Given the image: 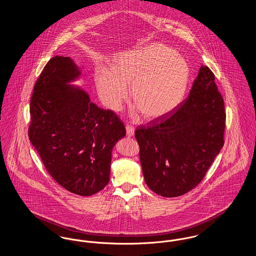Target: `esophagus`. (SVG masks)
<instances>
[{
	"label": "esophagus",
	"instance_id": "obj_1",
	"mask_svg": "<svg viewBox=\"0 0 256 256\" xmlns=\"http://www.w3.org/2000/svg\"><path fill=\"white\" fill-rule=\"evenodd\" d=\"M126 136H128V137H132V136H134V128L132 126L128 124V126H126Z\"/></svg>",
	"mask_w": 256,
	"mask_h": 256
}]
</instances>
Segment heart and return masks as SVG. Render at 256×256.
Wrapping results in <instances>:
<instances>
[{"mask_svg": "<svg viewBox=\"0 0 256 256\" xmlns=\"http://www.w3.org/2000/svg\"><path fill=\"white\" fill-rule=\"evenodd\" d=\"M190 80L188 63L174 50L162 44L119 56L112 72L100 69L95 74L98 94L104 104L120 111L132 98L146 120L159 119L176 108L185 97Z\"/></svg>", "mask_w": 256, "mask_h": 256, "instance_id": "obj_1", "label": "heart"}]
</instances>
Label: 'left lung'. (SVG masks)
Wrapping results in <instances>:
<instances>
[{"mask_svg": "<svg viewBox=\"0 0 256 256\" xmlns=\"http://www.w3.org/2000/svg\"><path fill=\"white\" fill-rule=\"evenodd\" d=\"M226 117L215 76L202 66L189 97L170 116L135 130L148 188L166 198L195 188L224 146Z\"/></svg>", "mask_w": 256, "mask_h": 256, "instance_id": "obj_1", "label": "left lung"}]
</instances>
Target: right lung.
<instances>
[{
  "label": "right lung",
  "instance_id": "right-lung-1",
  "mask_svg": "<svg viewBox=\"0 0 256 256\" xmlns=\"http://www.w3.org/2000/svg\"><path fill=\"white\" fill-rule=\"evenodd\" d=\"M80 74L68 56L47 62L30 98L28 138L56 182L74 194L92 196L110 182L112 148L126 128L114 111L100 108L68 84Z\"/></svg>",
  "mask_w": 256,
  "mask_h": 256
}]
</instances>
